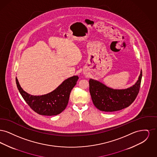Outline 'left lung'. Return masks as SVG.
<instances>
[{"label":"left lung","mask_w":157,"mask_h":157,"mask_svg":"<svg viewBox=\"0 0 157 157\" xmlns=\"http://www.w3.org/2000/svg\"><path fill=\"white\" fill-rule=\"evenodd\" d=\"M141 79L142 71L135 84L125 90H113L90 79V92L92 102L97 108L105 112L120 111L128 107L139 93Z\"/></svg>","instance_id":"obj_1"}]
</instances>
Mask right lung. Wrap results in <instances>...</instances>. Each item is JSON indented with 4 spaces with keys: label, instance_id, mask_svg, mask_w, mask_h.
<instances>
[{
    "label": "right lung",
    "instance_id": "1",
    "mask_svg": "<svg viewBox=\"0 0 157 157\" xmlns=\"http://www.w3.org/2000/svg\"><path fill=\"white\" fill-rule=\"evenodd\" d=\"M78 78V76L71 77L51 93L41 96L30 95L23 90L17 78L16 82L20 94L32 110L39 115L52 116L59 114L66 108L70 93Z\"/></svg>",
    "mask_w": 157,
    "mask_h": 157
}]
</instances>
